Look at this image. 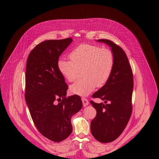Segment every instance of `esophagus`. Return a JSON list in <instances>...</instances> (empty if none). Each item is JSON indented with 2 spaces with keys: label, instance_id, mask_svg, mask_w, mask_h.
Returning a JSON list of instances; mask_svg holds the SVG:
<instances>
[{
  "label": "esophagus",
  "instance_id": "1",
  "mask_svg": "<svg viewBox=\"0 0 159 159\" xmlns=\"http://www.w3.org/2000/svg\"><path fill=\"white\" fill-rule=\"evenodd\" d=\"M81 100H82V102H83V106H84V107H86V106H88V105H89V102L88 100L86 98H85V97H82V98H81Z\"/></svg>",
  "mask_w": 159,
  "mask_h": 159
}]
</instances>
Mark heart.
I'll return each instance as SVG.
<instances>
[{"instance_id":"obj_1","label":"heart","mask_w":159,"mask_h":159,"mask_svg":"<svg viewBox=\"0 0 159 159\" xmlns=\"http://www.w3.org/2000/svg\"><path fill=\"white\" fill-rule=\"evenodd\" d=\"M69 57L71 61L60 59L57 66L68 82L74 81L82 70L83 77L70 87V91L73 94L85 96L91 93L97 85L104 86L112 74L114 56L108 48L81 44L71 50Z\"/></svg>"}]
</instances>
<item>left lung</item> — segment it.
<instances>
[{
    "instance_id": "obj_1",
    "label": "left lung",
    "mask_w": 159,
    "mask_h": 159,
    "mask_svg": "<svg viewBox=\"0 0 159 159\" xmlns=\"http://www.w3.org/2000/svg\"><path fill=\"white\" fill-rule=\"evenodd\" d=\"M97 41L111 47L114 56L113 70L109 80L92 95L93 98L105 100V104L90 102L97 111L96 117L91 121L92 135L99 142L107 143L120 135L130 118L134 78L127 55L120 46L109 40Z\"/></svg>"
}]
</instances>
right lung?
Here are the masks:
<instances>
[{"label":"right lung","instance_id":"obj_1","mask_svg":"<svg viewBox=\"0 0 159 159\" xmlns=\"http://www.w3.org/2000/svg\"><path fill=\"white\" fill-rule=\"evenodd\" d=\"M72 41L71 38L44 41L31 51L27 61V105L40 133L54 142L71 134V117L83 106L80 96L66 97L68 86L57 66L59 56Z\"/></svg>","mask_w":159,"mask_h":159}]
</instances>
